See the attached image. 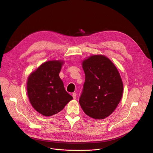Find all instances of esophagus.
Masks as SVG:
<instances>
[{
  "label": "esophagus",
  "instance_id": "34e87169",
  "mask_svg": "<svg viewBox=\"0 0 153 153\" xmlns=\"http://www.w3.org/2000/svg\"><path fill=\"white\" fill-rule=\"evenodd\" d=\"M76 96H77V94H76V93H73V94H72V96H73V99H76Z\"/></svg>",
  "mask_w": 153,
  "mask_h": 153
}]
</instances>
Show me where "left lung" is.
<instances>
[{
	"label": "left lung",
	"mask_w": 153,
	"mask_h": 153,
	"mask_svg": "<svg viewBox=\"0 0 153 153\" xmlns=\"http://www.w3.org/2000/svg\"><path fill=\"white\" fill-rule=\"evenodd\" d=\"M85 82L79 103L84 113L95 119H103L113 113L123 90L120 74L113 63L103 55L84 60Z\"/></svg>",
	"instance_id": "8db88e82"
}]
</instances>
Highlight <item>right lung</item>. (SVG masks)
I'll return each instance as SVG.
<instances>
[{
	"label": "right lung",
	"instance_id": "1",
	"mask_svg": "<svg viewBox=\"0 0 153 153\" xmlns=\"http://www.w3.org/2000/svg\"><path fill=\"white\" fill-rule=\"evenodd\" d=\"M63 64L62 60L46 62L28 77L27 93L30 102L44 116L59 113L73 99L65 90L59 75Z\"/></svg>",
	"mask_w": 153,
	"mask_h": 153
}]
</instances>
